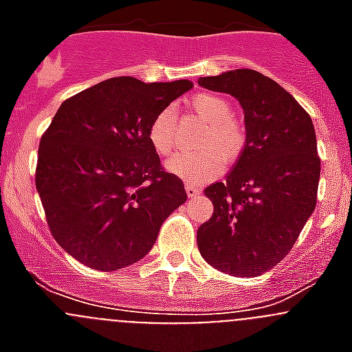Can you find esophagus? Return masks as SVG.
I'll return each instance as SVG.
<instances>
[{"mask_svg":"<svg viewBox=\"0 0 352 352\" xmlns=\"http://www.w3.org/2000/svg\"><path fill=\"white\" fill-rule=\"evenodd\" d=\"M185 190L186 194H188V197H195V195L201 194V188H199L197 185H192V183H186Z\"/></svg>","mask_w":352,"mask_h":352,"instance_id":"34e87169","label":"esophagus"}]
</instances>
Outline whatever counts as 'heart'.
Segmentation results:
<instances>
[{"label":"heart","mask_w":352,"mask_h":352,"mask_svg":"<svg viewBox=\"0 0 352 352\" xmlns=\"http://www.w3.org/2000/svg\"><path fill=\"white\" fill-rule=\"evenodd\" d=\"M192 113L206 123L195 153H174L167 160V169L188 183H203L222 170L223 160L232 162L241 155L247 142L245 126L232 116L231 104L214 93H199L188 100ZM178 120L173 107H164L155 114L148 126V139L160 155H169L176 144Z\"/></svg>","instance_id":"b5f03b06"}]
</instances>
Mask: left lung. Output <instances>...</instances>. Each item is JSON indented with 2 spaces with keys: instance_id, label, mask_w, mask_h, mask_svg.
Returning a JSON list of instances; mask_svg holds the SVG:
<instances>
[{
  "instance_id": "left-lung-1",
  "label": "left lung",
  "mask_w": 352,
  "mask_h": 352,
  "mask_svg": "<svg viewBox=\"0 0 352 352\" xmlns=\"http://www.w3.org/2000/svg\"><path fill=\"white\" fill-rule=\"evenodd\" d=\"M199 86L238 98L247 129L226 182L204 190L213 214L197 229L199 252L219 272L263 275L291 252L316 208L321 158L314 123L291 93L256 70L201 77Z\"/></svg>"
}]
</instances>
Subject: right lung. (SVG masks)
<instances>
[{"mask_svg":"<svg viewBox=\"0 0 352 352\" xmlns=\"http://www.w3.org/2000/svg\"><path fill=\"white\" fill-rule=\"evenodd\" d=\"M192 86L113 77L58 109L40 139L35 183L51 234L74 259L100 272L138 263L185 203L183 182L162 167L148 126Z\"/></svg>","mask_w":352,"mask_h":352,"instance_id":"1","label":"right lung"}]
</instances>
